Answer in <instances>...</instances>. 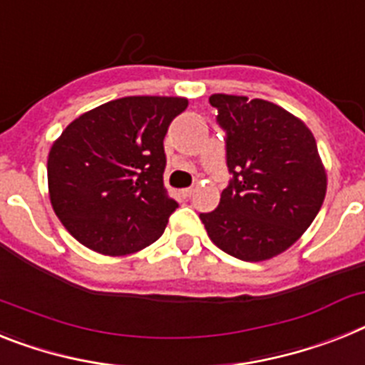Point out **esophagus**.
I'll use <instances>...</instances> for the list:
<instances>
[{"instance_id":"1","label":"esophagus","mask_w":365,"mask_h":365,"mask_svg":"<svg viewBox=\"0 0 365 365\" xmlns=\"http://www.w3.org/2000/svg\"><path fill=\"white\" fill-rule=\"evenodd\" d=\"M180 195H182L185 199L192 197V195H194V188H182L180 190Z\"/></svg>"}]
</instances>
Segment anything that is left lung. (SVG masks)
<instances>
[{"instance_id": "obj_1", "label": "left lung", "mask_w": 365, "mask_h": 365, "mask_svg": "<svg viewBox=\"0 0 365 365\" xmlns=\"http://www.w3.org/2000/svg\"><path fill=\"white\" fill-rule=\"evenodd\" d=\"M217 123L227 130L232 180L220 205L199 214L208 238L230 257L262 262L312 225L327 194V171L312 130L266 99L214 93Z\"/></svg>"}]
</instances>
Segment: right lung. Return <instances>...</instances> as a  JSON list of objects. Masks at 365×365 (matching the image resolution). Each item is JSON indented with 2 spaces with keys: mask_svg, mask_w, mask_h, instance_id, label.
<instances>
[{
  "mask_svg": "<svg viewBox=\"0 0 365 365\" xmlns=\"http://www.w3.org/2000/svg\"><path fill=\"white\" fill-rule=\"evenodd\" d=\"M186 98L129 96L71 121L48 157L51 207L73 238L107 257L157 242L177 203L164 186V136Z\"/></svg>",
  "mask_w": 365,
  "mask_h": 365,
  "instance_id": "right-lung-1",
  "label": "right lung"
}]
</instances>
